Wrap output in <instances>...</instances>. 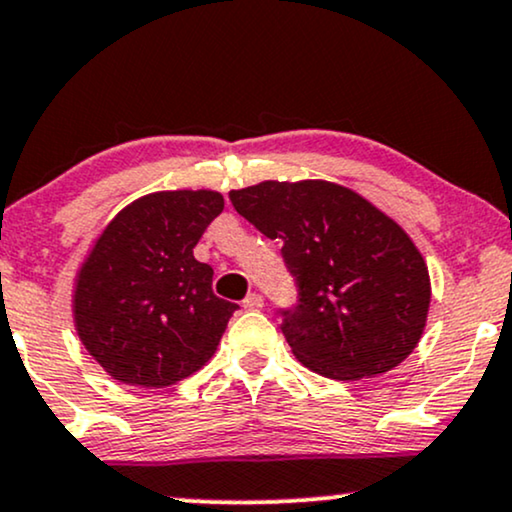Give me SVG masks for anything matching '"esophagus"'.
<instances>
[{
  "label": "esophagus",
  "instance_id": "1",
  "mask_svg": "<svg viewBox=\"0 0 512 512\" xmlns=\"http://www.w3.org/2000/svg\"><path fill=\"white\" fill-rule=\"evenodd\" d=\"M242 306L246 308V311H258V308H263V296L256 294V292H251V294L246 296V299L242 301Z\"/></svg>",
  "mask_w": 512,
  "mask_h": 512
}]
</instances>
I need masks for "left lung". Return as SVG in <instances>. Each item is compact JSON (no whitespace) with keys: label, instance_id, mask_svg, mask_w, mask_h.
Masks as SVG:
<instances>
[{"label":"left lung","instance_id":"8db88e82","mask_svg":"<svg viewBox=\"0 0 512 512\" xmlns=\"http://www.w3.org/2000/svg\"><path fill=\"white\" fill-rule=\"evenodd\" d=\"M232 206L280 239L296 304L277 308L294 356L332 380L396 368L420 342L430 273L410 237L370 201L325 180L261 182Z\"/></svg>","mask_w":512,"mask_h":512}]
</instances>
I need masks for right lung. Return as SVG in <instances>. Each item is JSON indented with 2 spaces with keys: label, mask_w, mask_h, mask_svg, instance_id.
<instances>
[{
  "label": "right lung",
  "mask_w": 512,
  "mask_h": 512,
  "mask_svg": "<svg viewBox=\"0 0 512 512\" xmlns=\"http://www.w3.org/2000/svg\"><path fill=\"white\" fill-rule=\"evenodd\" d=\"M223 206L211 189L147 194L97 239L73 313L80 342L111 377L161 389L213 356L239 306L213 294V268L194 246Z\"/></svg>",
  "instance_id": "1"
}]
</instances>
